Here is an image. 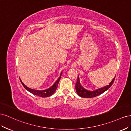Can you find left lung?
Instances as JSON below:
<instances>
[{
  "label": "left lung",
  "mask_w": 131,
  "mask_h": 131,
  "mask_svg": "<svg viewBox=\"0 0 131 131\" xmlns=\"http://www.w3.org/2000/svg\"><path fill=\"white\" fill-rule=\"evenodd\" d=\"M115 77L116 76H115V77L113 78L112 81L109 83V84L108 85H106L103 87V88L98 89L96 90L89 91L85 89L84 87H82V86L81 85L80 82V78H79V77L78 75L77 82L76 83V85H75V90H76L79 96L81 97L88 98L95 97L99 96V95L103 93H104L105 91L108 90L110 87L112 86L114 81Z\"/></svg>",
  "instance_id": "1"
}]
</instances>
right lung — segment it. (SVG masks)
<instances>
[{"mask_svg": "<svg viewBox=\"0 0 131 131\" xmlns=\"http://www.w3.org/2000/svg\"><path fill=\"white\" fill-rule=\"evenodd\" d=\"M62 74V72L61 73L60 76H59V78L57 79V81L54 82V84L52 86H51L50 88L47 89L46 90H34V89H32L28 88L27 86H26L24 84H23V82L21 81L20 78H19V79H20V81L22 83V85L24 86V88L28 91H29V92L33 94L36 95V96L41 97H48L52 96V95L55 92V91H56L59 81V80H60Z\"/></svg>", "mask_w": 131, "mask_h": 131, "instance_id": "add662e5", "label": "right lung"}]
</instances>
